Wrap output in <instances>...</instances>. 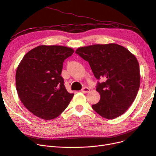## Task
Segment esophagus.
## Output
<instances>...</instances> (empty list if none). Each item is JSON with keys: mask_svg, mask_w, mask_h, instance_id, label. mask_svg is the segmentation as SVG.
I'll return each mask as SVG.
<instances>
[{"mask_svg": "<svg viewBox=\"0 0 156 156\" xmlns=\"http://www.w3.org/2000/svg\"><path fill=\"white\" fill-rule=\"evenodd\" d=\"M82 92L83 93H88L90 92V88H88V87H84L82 90H81Z\"/></svg>", "mask_w": 156, "mask_h": 156, "instance_id": "34e87169", "label": "esophagus"}]
</instances>
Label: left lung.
<instances>
[{"label":"left lung","mask_w":156,"mask_h":156,"mask_svg":"<svg viewBox=\"0 0 156 156\" xmlns=\"http://www.w3.org/2000/svg\"><path fill=\"white\" fill-rule=\"evenodd\" d=\"M75 53L88 62L98 83L100 100L92 107L98 114L114 119L128 109L140 87L137 59L124 47L116 44H96L78 48Z\"/></svg>","instance_id":"8db88e82"}]
</instances>
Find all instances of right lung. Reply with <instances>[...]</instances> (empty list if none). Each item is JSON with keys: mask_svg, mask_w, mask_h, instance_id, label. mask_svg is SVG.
<instances>
[{"mask_svg": "<svg viewBox=\"0 0 156 156\" xmlns=\"http://www.w3.org/2000/svg\"><path fill=\"white\" fill-rule=\"evenodd\" d=\"M74 50L61 45H40L24 56L17 68L16 89L24 106L44 120L58 116L74 94L61 76L63 62Z\"/></svg>", "mask_w": 156, "mask_h": 156, "instance_id": "right-lung-1", "label": "right lung"}]
</instances>
